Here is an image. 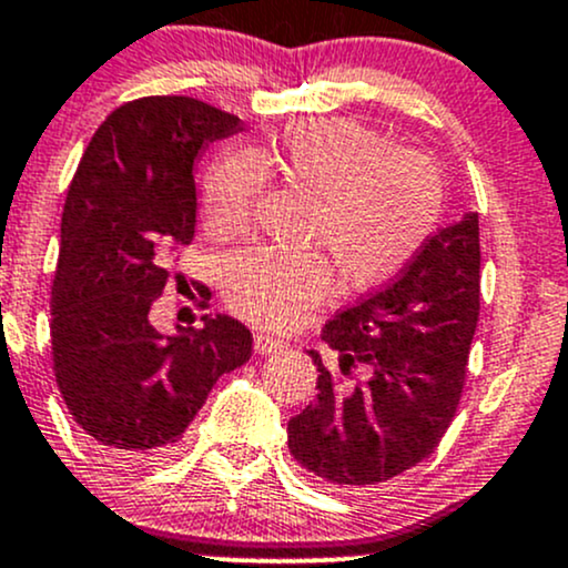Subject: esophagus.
I'll return each mask as SVG.
<instances>
[{"mask_svg": "<svg viewBox=\"0 0 568 568\" xmlns=\"http://www.w3.org/2000/svg\"><path fill=\"white\" fill-rule=\"evenodd\" d=\"M253 347H255V353H258V355H272V353L283 351L285 345H283V339H277V336H270V334H255Z\"/></svg>", "mask_w": 568, "mask_h": 568, "instance_id": "34e87169", "label": "esophagus"}]
</instances>
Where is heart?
Masks as SVG:
<instances>
[{"label":"heart","instance_id":"heart-1","mask_svg":"<svg viewBox=\"0 0 568 568\" xmlns=\"http://www.w3.org/2000/svg\"><path fill=\"white\" fill-rule=\"evenodd\" d=\"M266 178L313 202V242L332 255L347 288H377L402 274L432 240L442 215L439 170L396 151L358 121L296 123L266 148L229 151L204 183L210 229L240 232ZM332 270L315 253L251 247L223 264V294L240 315L285 326L332 291Z\"/></svg>","mask_w":568,"mask_h":568}]
</instances>
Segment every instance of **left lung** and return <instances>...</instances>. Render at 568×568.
I'll return each instance as SVG.
<instances>
[{
	"mask_svg": "<svg viewBox=\"0 0 568 568\" xmlns=\"http://www.w3.org/2000/svg\"><path fill=\"white\" fill-rule=\"evenodd\" d=\"M479 317V221L439 229L390 285L342 310L321 339L347 385L317 366V398L288 420V450L336 488H366L428 458L456 415Z\"/></svg>",
	"mask_w": 568,
	"mask_h": 568,
	"instance_id": "1",
	"label": "left lung"
}]
</instances>
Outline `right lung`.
I'll return each instance as SVG.
<instances>
[{
    "instance_id": "right-lung-1",
    "label": "right lung",
    "mask_w": 568,
    "mask_h": 568,
    "mask_svg": "<svg viewBox=\"0 0 568 568\" xmlns=\"http://www.w3.org/2000/svg\"><path fill=\"white\" fill-rule=\"evenodd\" d=\"M240 132V118L191 97H145L110 112L80 159L61 215L53 372L104 456L170 453L217 377L251 358L253 334L232 315L170 334L151 323L166 261L196 229L193 166Z\"/></svg>"
}]
</instances>
